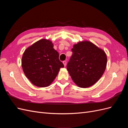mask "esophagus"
I'll return each instance as SVG.
<instances>
[{
    "instance_id": "obj_1",
    "label": "esophagus",
    "mask_w": 128,
    "mask_h": 128,
    "mask_svg": "<svg viewBox=\"0 0 128 128\" xmlns=\"http://www.w3.org/2000/svg\"><path fill=\"white\" fill-rule=\"evenodd\" d=\"M63 64H64V66H66V64H67V61H63Z\"/></svg>"
}]
</instances>
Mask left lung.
<instances>
[{"label":"left lung","instance_id":"obj_1","mask_svg":"<svg viewBox=\"0 0 128 128\" xmlns=\"http://www.w3.org/2000/svg\"><path fill=\"white\" fill-rule=\"evenodd\" d=\"M72 51L67 69L72 80L80 88L93 86L105 70L107 61L105 52L88 41L74 45Z\"/></svg>","mask_w":128,"mask_h":128}]
</instances>
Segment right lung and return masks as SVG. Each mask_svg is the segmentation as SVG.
Segmentation results:
<instances>
[{
	"label": "right lung",
	"instance_id": "1",
	"mask_svg": "<svg viewBox=\"0 0 128 128\" xmlns=\"http://www.w3.org/2000/svg\"><path fill=\"white\" fill-rule=\"evenodd\" d=\"M59 54L53 48L52 42L42 39L26 48L22 58V67L25 75L38 87L49 86L64 65Z\"/></svg>",
	"mask_w": 128,
	"mask_h": 128
}]
</instances>
